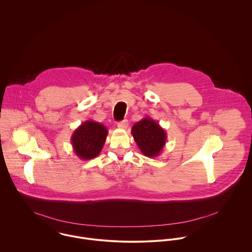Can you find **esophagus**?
Segmentation results:
<instances>
[{
    "instance_id": "obj_1",
    "label": "esophagus",
    "mask_w": 252,
    "mask_h": 252,
    "mask_svg": "<svg viewBox=\"0 0 252 252\" xmlns=\"http://www.w3.org/2000/svg\"><path fill=\"white\" fill-rule=\"evenodd\" d=\"M128 125H129V123H128L127 120H123V121L117 123V127H118L119 129H123V130L127 129V128H128Z\"/></svg>"
}]
</instances>
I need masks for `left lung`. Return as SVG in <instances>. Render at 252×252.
<instances>
[{"mask_svg": "<svg viewBox=\"0 0 252 252\" xmlns=\"http://www.w3.org/2000/svg\"><path fill=\"white\" fill-rule=\"evenodd\" d=\"M131 133L142 153L149 158L159 156L167 142L165 130L150 117L134 124Z\"/></svg>", "mask_w": 252, "mask_h": 252, "instance_id": "8db88e82", "label": "left lung"}]
</instances>
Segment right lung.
Returning a JSON list of instances; mask_svg holds the SVG:
<instances>
[{"instance_id":"add662e5","label":"right lung","mask_w":252,"mask_h":252,"mask_svg":"<svg viewBox=\"0 0 252 252\" xmlns=\"http://www.w3.org/2000/svg\"><path fill=\"white\" fill-rule=\"evenodd\" d=\"M105 125L94 120L81 123L72 133L71 142L76 156L82 160L97 157L102 151L108 136Z\"/></svg>"}]
</instances>
